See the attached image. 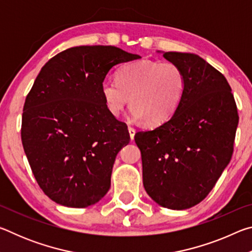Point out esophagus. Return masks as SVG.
Listing matches in <instances>:
<instances>
[{
    "mask_svg": "<svg viewBox=\"0 0 252 252\" xmlns=\"http://www.w3.org/2000/svg\"><path fill=\"white\" fill-rule=\"evenodd\" d=\"M129 133H130L131 140H133L134 139V134H135V129H134V127L129 126Z\"/></svg>",
    "mask_w": 252,
    "mask_h": 252,
    "instance_id": "34e87169",
    "label": "esophagus"
}]
</instances>
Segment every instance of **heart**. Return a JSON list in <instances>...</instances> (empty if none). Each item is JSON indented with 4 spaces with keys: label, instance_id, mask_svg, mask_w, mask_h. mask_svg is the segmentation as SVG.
Instances as JSON below:
<instances>
[{
    "label": "heart",
    "instance_id": "obj_1",
    "mask_svg": "<svg viewBox=\"0 0 252 252\" xmlns=\"http://www.w3.org/2000/svg\"><path fill=\"white\" fill-rule=\"evenodd\" d=\"M186 84L185 72L176 63L140 60L122 65L117 81H105L101 91L112 116H120L129 101L136 119L147 126H160L179 108Z\"/></svg>",
    "mask_w": 252,
    "mask_h": 252
}]
</instances>
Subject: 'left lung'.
Returning <instances> with one entry per match:
<instances>
[{
    "label": "left lung",
    "mask_w": 252,
    "mask_h": 252,
    "mask_svg": "<svg viewBox=\"0 0 252 252\" xmlns=\"http://www.w3.org/2000/svg\"><path fill=\"white\" fill-rule=\"evenodd\" d=\"M187 84L167 122L134 135L141 151L143 186L160 206L183 210L207 197L229 164L239 122L224 75L198 55L165 52Z\"/></svg>",
    "instance_id": "obj_1"
}]
</instances>
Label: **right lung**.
Wrapping results in <instances>:
<instances>
[{
  "label": "right lung",
  "mask_w": 252,
  "mask_h": 252,
  "mask_svg": "<svg viewBox=\"0 0 252 252\" xmlns=\"http://www.w3.org/2000/svg\"><path fill=\"white\" fill-rule=\"evenodd\" d=\"M136 59L113 45L74 46L49 60L34 81L21 139L37 185L57 203L85 208L109 191L130 134L106 109L101 89L111 67Z\"/></svg>",
  "instance_id": "right-lung-1"
}]
</instances>
